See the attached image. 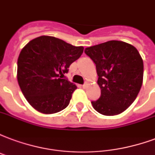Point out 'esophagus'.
Returning a JSON list of instances; mask_svg holds the SVG:
<instances>
[{"instance_id":"esophagus-1","label":"esophagus","mask_w":155,"mask_h":155,"mask_svg":"<svg viewBox=\"0 0 155 155\" xmlns=\"http://www.w3.org/2000/svg\"><path fill=\"white\" fill-rule=\"evenodd\" d=\"M87 87H88V83L87 82H85L84 84L82 85V88H84V89H86Z\"/></svg>"}]
</instances>
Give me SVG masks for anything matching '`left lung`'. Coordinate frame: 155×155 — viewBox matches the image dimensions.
<instances>
[{"label": "left lung", "instance_id": "obj_1", "mask_svg": "<svg viewBox=\"0 0 155 155\" xmlns=\"http://www.w3.org/2000/svg\"><path fill=\"white\" fill-rule=\"evenodd\" d=\"M95 64L101 97L93 108L106 116L125 111L136 100L143 82L144 64L136 47L121 41H109L85 49Z\"/></svg>", "mask_w": 155, "mask_h": 155}]
</instances>
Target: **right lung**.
<instances>
[{
	"instance_id": "obj_1",
	"label": "right lung",
	"mask_w": 155,
	"mask_h": 155,
	"mask_svg": "<svg viewBox=\"0 0 155 155\" xmlns=\"http://www.w3.org/2000/svg\"><path fill=\"white\" fill-rule=\"evenodd\" d=\"M83 49L50 36L35 38L22 49L17 79L24 97L36 110L51 114L68 106L77 87L64 77Z\"/></svg>"
}]
</instances>
